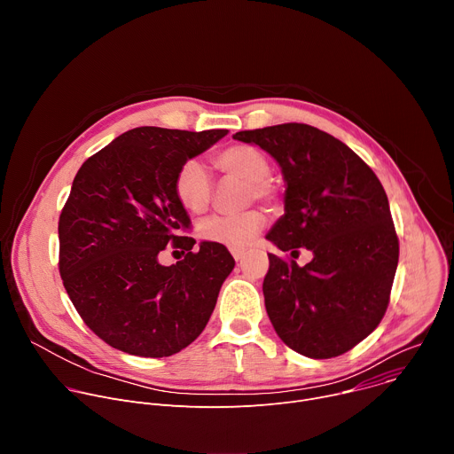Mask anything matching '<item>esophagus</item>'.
<instances>
[{
  "instance_id": "34e87169",
  "label": "esophagus",
  "mask_w": 454,
  "mask_h": 454,
  "mask_svg": "<svg viewBox=\"0 0 454 454\" xmlns=\"http://www.w3.org/2000/svg\"><path fill=\"white\" fill-rule=\"evenodd\" d=\"M231 254H233L235 261L239 262V261H242V256H244V249H231Z\"/></svg>"
}]
</instances>
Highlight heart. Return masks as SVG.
Listing matches in <instances>:
<instances>
[{"label": "heart", "mask_w": 454, "mask_h": 454, "mask_svg": "<svg viewBox=\"0 0 454 454\" xmlns=\"http://www.w3.org/2000/svg\"><path fill=\"white\" fill-rule=\"evenodd\" d=\"M215 167L230 177L246 181V201L275 203L278 200L277 186L268 179L271 165L268 158L251 145H231L215 156ZM174 193L179 205L192 212L203 214L212 201V179L207 168L190 160L183 163L174 179ZM264 215L258 210H247L233 215H210L200 223L198 233L203 240L242 249L264 228Z\"/></svg>", "instance_id": "1"}]
</instances>
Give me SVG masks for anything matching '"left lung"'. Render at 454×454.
Listing matches in <instances>:
<instances>
[{"label":"left lung","mask_w":454,"mask_h":454,"mask_svg":"<svg viewBox=\"0 0 454 454\" xmlns=\"http://www.w3.org/2000/svg\"><path fill=\"white\" fill-rule=\"evenodd\" d=\"M235 140L270 153L286 179V214L266 235L278 249L312 251L300 268L270 253L266 310L294 352L329 359L380 323L399 262L386 192L343 142L307 123L240 131Z\"/></svg>","instance_id":"1"}]
</instances>
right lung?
<instances>
[{
  "label": "right lung",
  "instance_id": "obj_1",
  "mask_svg": "<svg viewBox=\"0 0 454 454\" xmlns=\"http://www.w3.org/2000/svg\"><path fill=\"white\" fill-rule=\"evenodd\" d=\"M137 127L79 168L59 217V271L86 325L107 345L168 357L196 340L235 261L221 244L177 235L190 226L174 193L183 163L226 137ZM189 253L161 267L168 244Z\"/></svg>",
  "mask_w": 454,
  "mask_h": 454
}]
</instances>
